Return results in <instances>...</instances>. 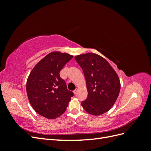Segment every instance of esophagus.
Segmentation results:
<instances>
[{"mask_svg": "<svg viewBox=\"0 0 151 151\" xmlns=\"http://www.w3.org/2000/svg\"><path fill=\"white\" fill-rule=\"evenodd\" d=\"M77 91H78V89L76 88V89L74 91V93L75 94H77Z\"/></svg>", "mask_w": 151, "mask_h": 151, "instance_id": "1", "label": "esophagus"}]
</instances>
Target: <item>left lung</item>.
<instances>
[{
  "label": "left lung",
  "mask_w": 151,
  "mask_h": 151,
  "mask_svg": "<svg viewBox=\"0 0 151 151\" xmlns=\"http://www.w3.org/2000/svg\"><path fill=\"white\" fill-rule=\"evenodd\" d=\"M83 70L88 88V97L81 102L86 111L101 115L115 104L120 91V82L115 70L105 59L89 53L76 56Z\"/></svg>",
  "instance_id": "obj_1"
}]
</instances>
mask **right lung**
I'll return each instance as SVG.
<instances>
[{"mask_svg":"<svg viewBox=\"0 0 151 151\" xmlns=\"http://www.w3.org/2000/svg\"><path fill=\"white\" fill-rule=\"evenodd\" d=\"M73 56L53 52L35 65L26 83L28 99L35 111L48 119L62 115L74 96L68 90L60 71Z\"/></svg>","mask_w":151,"mask_h":151,"instance_id":"1","label":"right lung"}]
</instances>
